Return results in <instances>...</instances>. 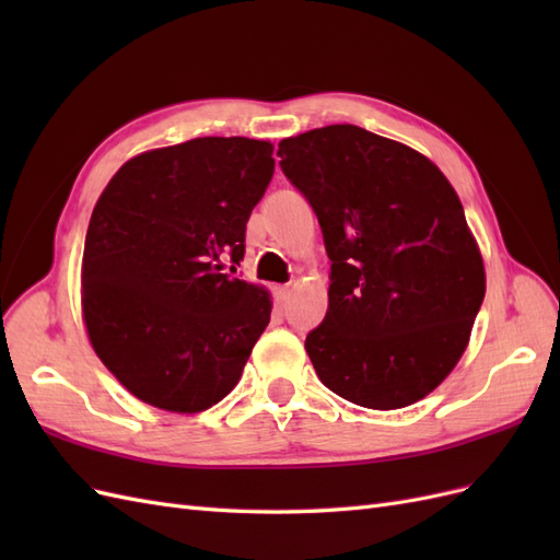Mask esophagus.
<instances>
[{"label": "esophagus", "instance_id": "esophagus-1", "mask_svg": "<svg viewBox=\"0 0 560 560\" xmlns=\"http://www.w3.org/2000/svg\"><path fill=\"white\" fill-rule=\"evenodd\" d=\"M276 296H278V303H287V299H290V287H278Z\"/></svg>", "mask_w": 560, "mask_h": 560}]
</instances>
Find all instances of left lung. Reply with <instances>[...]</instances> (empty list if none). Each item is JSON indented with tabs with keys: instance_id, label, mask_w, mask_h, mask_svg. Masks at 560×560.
<instances>
[{
	"instance_id": "8db88e82",
	"label": "left lung",
	"mask_w": 560,
	"mask_h": 560,
	"mask_svg": "<svg viewBox=\"0 0 560 560\" xmlns=\"http://www.w3.org/2000/svg\"><path fill=\"white\" fill-rule=\"evenodd\" d=\"M278 156L331 261L327 315L306 336L319 381L378 411L430 395L465 352L486 294L453 186L411 147L350 124L287 138Z\"/></svg>"
}]
</instances>
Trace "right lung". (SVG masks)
Returning a JSON list of instances; mask_svg holds the SVG:
<instances>
[{
  "instance_id": "add662e5",
  "label": "right lung",
  "mask_w": 560,
  "mask_h": 560,
  "mask_svg": "<svg viewBox=\"0 0 560 560\" xmlns=\"http://www.w3.org/2000/svg\"><path fill=\"white\" fill-rule=\"evenodd\" d=\"M273 171L268 142L198 138L130 159L100 196L83 319L97 358L138 399L198 413L241 381L270 301L233 273Z\"/></svg>"
}]
</instances>
